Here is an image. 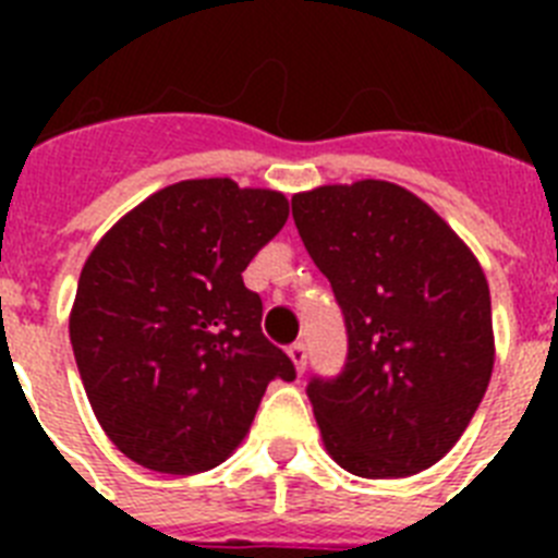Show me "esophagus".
<instances>
[{
  "label": "esophagus",
  "instance_id": "34e87169",
  "mask_svg": "<svg viewBox=\"0 0 558 558\" xmlns=\"http://www.w3.org/2000/svg\"><path fill=\"white\" fill-rule=\"evenodd\" d=\"M288 354L290 360H293L295 372H304V366H307V347H304V343H290Z\"/></svg>",
  "mask_w": 558,
  "mask_h": 558
}]
</instances>
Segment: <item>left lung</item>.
Listing matches in <instances>:
<instances>
[{"mask_svg": "<svg viewBox=\"0 0 558 558\" xmlns=\"http://www.w3.org/2000/svg\"><path fill=\"white\" fill-rule=\"evenodd\" d=\"M293 220L349 335L343 372L307 386L324 447L360 477L427 470L466 430L495 366L481 263L391 181L299 192Z\"/></svg>", "mask_w": 558, "mask_h": 558, "instance_id": "obj_1", "label": "left lung"}]
</instances>
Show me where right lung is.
Here are the masks:
<instances>
[{"instance_id":"1","label":"right lung","mask_w":558,"mask_h":558,"mask_svg":"<svg viewBox=\"0 0 558 558\" xmlns=\"http://www.w3.org/2000/svg\"><path fill=\"white\" fill-rule=\"evenodd\" d=\"M290 215L276 190L192 179L153 192L81 270L69 340L97 422L153 472L195 475L248 433L293 360L263 335L243 270Z\"/></svg>"}]
</instances>
